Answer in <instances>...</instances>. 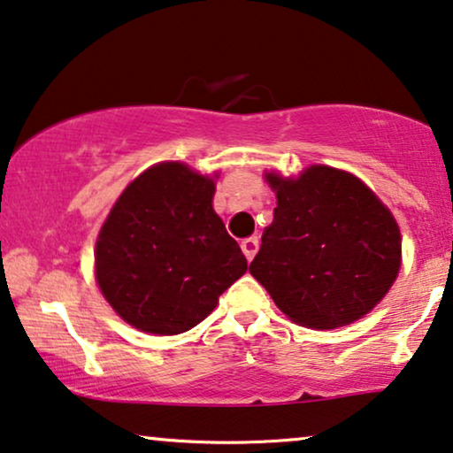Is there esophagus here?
Wrapping results in <instances>:
<instances>
[{
  "label": "esophagus",
  "instance_id": "esophagus-1",
  "mask_svg": "<svg viewBox=\"0 0 453 453\" xmlns=\"http://www.w3.org/2000/svg\"><path fill=\"white\" fill-rule=\"evenodd\" d=\"M242 252H244V257L249 258V261H252V257L257 255V250H258V238L257 236H252V238H246V240H242Z\"/></svg>",
  "mask_w": 453,
  "mask_h": 453
}]
</instances>
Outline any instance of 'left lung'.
Returning a JSON list of instances; mask_svg holds the SVG:
<instances>
[{
	"label": "left lung",
	"instance_id": "obj_1",
	"mask_svg": "<svg viewBox=\"0 0 453 453\" xmlns=\"http://www.w3.org/2000/svg\"><path fill=\"white\" fill-rule=\"evenodd\" d=\"M267 180L277 207L252 277L304 327L335 329L365 317L400 271L394 215L357 176L327 165H312L298 180Z\"/></svg>",
	"mask_w": 453,
	"mask_h": 453
}]
</instances>
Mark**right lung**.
I'll return each instance as SVG.
<instances>
[{
	"label": "right lung",
	"mask_w": 453,
	"mask_h": 453,
	"mask_svg": "<svg viewBox=\"0 0 453 453\" xmlns=\"http://www.w3.org/2000/svg\"><path fill=\"white\" fill-rule=\"evenodd\" d=\"M213 180L188 165L142 172L113 204L96 240V283L126 323L176 335L211 315L246 273V258L213 211Z\"/></svg>",
	"instance_id": "add662e5"
}]
</instances>
